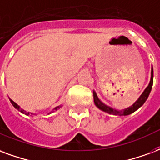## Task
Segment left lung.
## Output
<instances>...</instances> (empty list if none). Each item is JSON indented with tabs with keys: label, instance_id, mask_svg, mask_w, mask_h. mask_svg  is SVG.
<instances>
[{
	"label": "left lung",
	"instance_id": "obj_1",
	"mask_svg": "<svg viewBox=\"0 0 160 160\" xmlns=\"http://www.w3.org/2000/svg\"><path fill=\"white\" fill-rule=\"evenodd\" d=\"M152 82H153V70H152V71H151V80H150V82L148 84V86L147 87L145 91L142 92V94L140 96V98L137 99V101L135 102L132 106L129 107L128 108H125L124 110H116L113 109L112 108L108 107L107 105H105L104 103H102L99 98H98V96L96 94V92H93V96H94V102H95L96 106L99 108V109L102 110L104 112L106 113H109V114H113V115H129L131 113H134L135 111H137L141 106H142L143 103L146 102V100L148 98L149 96V93L152 90Z\"/></svg>",
	"mask_w": 160,
	"mask_h": 160
}]
</instances>
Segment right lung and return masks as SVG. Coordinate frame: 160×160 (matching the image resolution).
I'll return each instance as SVG.
<instances>
[{
  "label": "right lung",
  "mask_w": 160,
  "mask_h": 160,
  "mask_svg": "<svg viewBox=\"0 0 160 160\" xmlns=\"http://www.w3.org/2000/svg\"><path fill=\"white\" fill-rule=\"evenodd\" d=\"M10 101H11V103L12 104V105H13V107L15 108H17L18 110V111H20V112H21V113H24V114H26V115H29V114H30V113H29V112H28V113H27V112H26L25 110H23V108H21L19 107V106H18V105L17 103H16V102H14L13 101H12V99H10ZM59 106L58 107H57V108H54V109L55 110H58L59 108ZM53 111H54V110H53ZM32 114V113H31Z\"/></svg>",
  "instance_id": "right-lung-1"
}]
</instances>
